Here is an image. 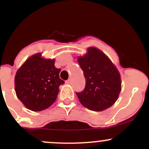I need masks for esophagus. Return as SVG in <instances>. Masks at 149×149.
Instances as JSON below:
<instances>
[{
	"label": "esophagus",
	"instance_id": "obj_1",
	"mask_svg": "<svg viewBox=\"0 0 149 149\" xmlns=\"http://www.w3.org/2000/svg\"><path fill=\"white\" fill-rule=\"evenodd\" d=\"M71 79L67 80H66V84H71Z\"/></svg>",
	"mask_w": 149,
	"mask_h": 149
}]
</instances>
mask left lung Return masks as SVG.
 Segmentation results:
<instances>
[{"instance_id":"left-lung-1","label":"left lung","mask_w":149,"mask_h":149,"mask_svg":"<svg viewBox=\"0 0 149 149\" xmlns=\"http://www.w3.org/2000/svg\"><path fill=\"white\" fill-rule=\"evenodd\" d=\"M78 61L86 81L84 90L76 92L80 103L95 111L111 107L121 90L120 75L116 66L104 52L93 47Z\"/></svg>"}]
</instances>
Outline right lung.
Segmentation results:
<instances>
[{"mask_svg": "<svg viewBox=\"0 0 149 149\" xmlns=\"http://www.w3.org/2000/svg\"><path fill=\"white\" fill-rule=\"evenodd\" d=\"M60 69L54 66V59H44L41 53L29 58L17 71L15 92L27 109L40 111L55 102L59 87L64 84L59 78Z\"/></svg>", "mask_w": 149, "mask_h": 149, "instance_id": "1", "label": "right lung"}]
</instances>
